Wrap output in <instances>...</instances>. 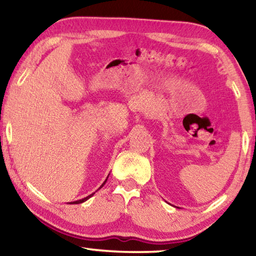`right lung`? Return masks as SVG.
I'll use <instances>...</instances> for the list:
<instances>
[{
	"instance_id": "1",
	"label": "right lung",
	"mask_w": 256,
	"mask_h": 256,
	"mask_svg": "<svg viewBox=\"0 0 256 256\" xmlns=\"http://www.w3.org/2000/svg\"><path fill=\"white\" fill-rule=\"evenodd\" d=\"M108 176H110V175H108ZM108 176H107V178H108ZM107 178L105 180V182H104V183L102 184V186H100V188H102V186L104 185H105V183H106V182H107ZM98 188V190H99ZM96 192H97V190H96ZM94 193H92V194H90V196H86V198H81V200H78V201H73V202H68V203H70V204H79V203H84V202H86V200H89V198H92V196H94Z\"/></svg>"
}]
</instances>
